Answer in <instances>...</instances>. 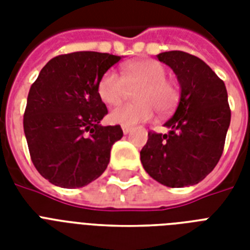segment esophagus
Returning <instances> with one entry per match:
<instances>
[{
  "mask_svg": "<svg viewBox=\"0 0 250 250\" xmlns=\"http://www.w3.org/2000/svg\"><path fill=\"white\" fill-rule=\"evenodd\" d=\"M122 129H123V133H125V135H127V133H128L129 131H131V127H127V125H123V127H122Z\"/></svg>",
  "mask_w": 250,
  "mask_h": 250,
  "instance_id": "1",
  "label": "esophagus"
}]
</instances>
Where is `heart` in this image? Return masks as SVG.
Masks as SVG:
<instances>
[{
	"label": "heart",
	"mask_w": 250,
	"mask_h": 250,
	"mask_svg": "<svg viewBox=\"0 0 250 250\" xmlns=\"http://www.w3.org/2000/svg\"><path fill=\"white\" fill-rule=\"evenodd\" d=\"M166 68L157 61L141 60L125 64L122 75L109 70L98 82V96L107 105H117L127 96L128 89L137 88L136 104H123L109 113L114 125H135L152 119L154 109L160 114L174 111L180 100V90L175 82L167 79Z\"/></svg>",
	"instance_id": "heart-1"
}]
</instances>
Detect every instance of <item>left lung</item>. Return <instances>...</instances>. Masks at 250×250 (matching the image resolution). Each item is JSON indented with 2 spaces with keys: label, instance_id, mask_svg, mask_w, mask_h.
<instances>
[{
  "label": "left lung",
  "instance_id": "obj_1",
  "mask_svg": "<svg viewBox=\"0 0 250 250\" xmlns=\"http://www.w3.org/2000/svg\"><path fill=\"white\" fill-rule=\"evenodd\" d=\"M172 68L180 84V100L165 123L168 133L148 132L140 152L145 171L171 188L193 186L217 166L231 122L223 80L202 60L180 50L157 56Z\"/></svg>",
  "mask_w": 250,
  "mask_h": 250
}]
</instances>
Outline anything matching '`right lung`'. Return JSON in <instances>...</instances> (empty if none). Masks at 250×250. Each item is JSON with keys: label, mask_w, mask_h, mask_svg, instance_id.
I'll return each instance as SVG.
<instances>
[{"label": "right lung", "mask_w": 250, "mask_h": 250, "mask_svg": "<svg viewBox=\"0 0 250 250\" xmlns=\"http://www.w3.org/2000/svg\"><path fill=\"white\" fill-rule=\"evenodd\" d=\"M121 57L75 52L54 57L31 85L23 127L29 156L41 176L62 188H80L106 170L121 125H104L101 76Z\"/></svg>", "instance_id": "obj_1"}]
</instances>
